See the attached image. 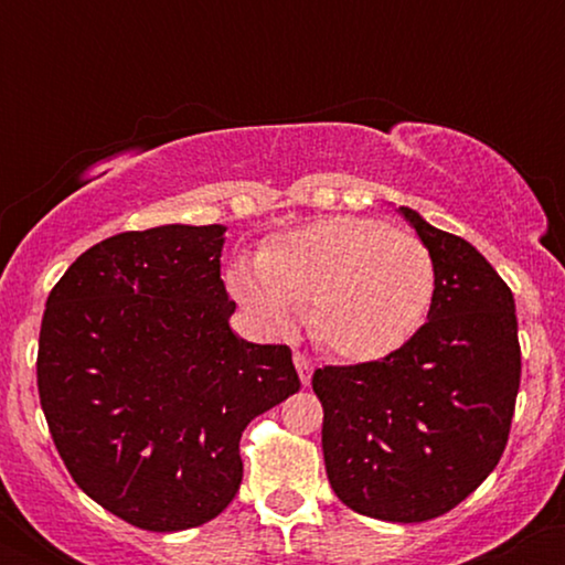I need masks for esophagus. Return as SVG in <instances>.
<instances>
[{"instance_id":"34e87169","label":"esophagus","mask_w":565,"mask_h":565,"mask_svg":"<svg viewBox=\"0 0 565 565\" xmlns=\"http://www.w3.org/2000/svg\"><path fill=\"white\" fill-rule=\"evenodd\" d=\"M295 366H297V374H300L302 385H310V377H313V361H310L305 353H295Z\"/></svg>"}]
</instances>
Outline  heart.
Here are the masks:
<instances>
[{
    "label": "heart",
    "instance_id": "heart-1",
    "mask_svg": "<svg viewBox=\"0 0 565 565\" xmlns=\"http://www.w3.org/2000/svg\"><path fill=\"white\" fill-rule=\"evenodd\" d=\"M231 291L263 321L284 323L310 305L308 327L342 361H374L423 327L436 265L414 233L372 217H327L236 265Z\"/></svg>",
    "mask_w": 565,
    "mask_h": 565
}]
</instances>
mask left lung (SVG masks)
Returning a JSON list of instances; mask_svg holds the SVG:
<instances>
[{"label": "left lung", "instance_id": "obj_1", "mask_svg": "<svg viewBox=\"0 0 565 565\" xmlns=\"http://www.w3.org/2000/svg\"><path fill=\"white\" fill-rule=\"evenodd\" d=\"M436 265L427 321L393 353L323 366L321 449L350 510L423 523L457 508L497 468L521 387L515 300L489 260L408 206Z\"/></svg>", "mask_w": 565, "mask_h": 565}]
</instances>
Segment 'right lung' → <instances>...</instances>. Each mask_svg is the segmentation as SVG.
Returning <instances> with one entry per match:
<instances>
[{"instance_id":"add662e5","label":"right lung","mask_w":565,"mask_h":565,"mask_svg":"<svg viewBox=\"0 0 565 565\" xmlns=\"http://www.w3.org/2000/svg\"><path fill=\"white\" fill-rule=\"evenodd\" d=\"M223 225L116 233L47 297L36 385L74 483L146 531H183L242 486L244 427L300 377L287 345L231 332Z\"/></svg>"}]
</instances>
